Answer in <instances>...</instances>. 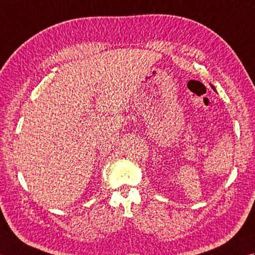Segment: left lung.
Returning <instances> with one entry per match:
<instances>
[{
  "label": "left lung",
  "instance_id": "1",
  "mask_svg": "<svg viewBox=\"0 0 255 255\" xmlns=\"http://www.w3.org/2000/svg\"><path fill=\"white\" fill-rule=\"evenodd\" d=\"M211 86H212V88H213V89H214V90H215V87H214V86H213V85H211Z\"/></svg>",
  "mask_w": 255,
  "mask_h": 255
}]
</instances>
